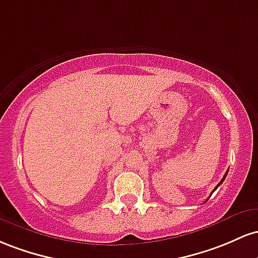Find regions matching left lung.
Here are the masks:
<instances>
[{
  "mask_svg": "<svg viewBox=\"0 0 258 258\" xmlns=\"http://www.w3.org/2000/svg\"><path fill=\"white\" fill-rule=\"evenodd\" d=\"M227 174H228V170H227V173H225V174H224V176H223V179H222V180L221 181H219V184L218 185H217V186H216V189H217V187H218L219 186V185H221L222 183H223V181H224V179H225V176H227ZM215 189V190H216ZM215 190H213V191H215Z\"/></svg>",
  "mask_w": 258,
  "mask_h": 258,
  "instance_id": "8db88e82",
  "label": "left lung"
}]
</instances>
